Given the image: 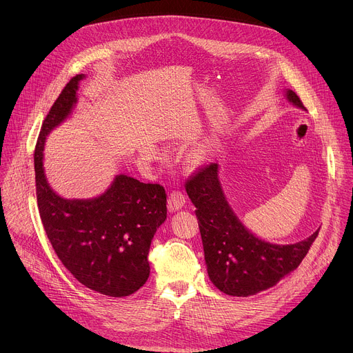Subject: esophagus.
Here are the masks:
<instances>
[{
	"label": "esophagus",
	"mask_w": 353,
	"mask_h": 353,
	"mask_svg": "<svg viewBox=\"0 0 353 353\" xmlns=\"http://www.w3.org/2000/svg\"><path fill=\"white\" fill-rule=\"evenodd\" d=\"M185 204V195L179 191V190H173L169 196H168V210L170 212H176L179 210H181Z\"/></svg>",
	"instance_id": "1"
}]
</instances>
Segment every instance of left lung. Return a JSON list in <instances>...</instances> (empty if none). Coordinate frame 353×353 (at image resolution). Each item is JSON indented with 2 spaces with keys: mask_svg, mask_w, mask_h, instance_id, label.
<instances>
[{
  "mask_svg": "<svg viewBox=\"0 0 353 353\" xmlns=\"http://www.w3.org/2000/svg\"><path fill=\"white\" fill-rule=\"evenodd\" d=\"M286 97L306 110L293 90L288 89ZM185 191L196 208L210 279L226 294L250 296L276 285L300 265L319 236L320 229L294 244H272L256 237L229 207L218 179V163L195 172Z\"/></svg>",
  "mask_w": 353,
  "mask_h": 353,
  "instance_id": "left-lung-1",
  "label": "left lung"
}]
</instances>
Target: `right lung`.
Segmentation results:
<instances>
[{
	"mask_svg": "<svg viewBox=\"0 0 353 353\" xmlns=\"http://www.w3.org/2000/svg\"><path fill=\"white\" fill-rule=\"evenodd\" d=\"M83 77L71 78L43 121L34 149L37 207L63 265L86 288L123 297L137 292L149 276L148 253L166 219V191L161 184L125 174L92 199H65L50 188L43 170L44 141L71 113Z\"/></svg>",
	"mask_w": 353,
	"mask_h": 353,
	"instance_id": "obj_1",
	"label": "right lung"
}]
</instances>
